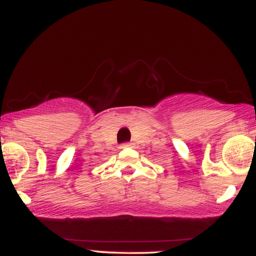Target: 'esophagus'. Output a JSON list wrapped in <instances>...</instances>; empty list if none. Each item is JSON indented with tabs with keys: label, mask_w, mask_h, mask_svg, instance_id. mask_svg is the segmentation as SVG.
Wrapping results in <instances>:
<instances>
[{
	"label": "esophagus",
	"mask_w": 256,
	"mask_h": 256,
	"mask_svg": "<svg viewBox=\"0 0 256 256\" xmlns=\"http://www.w3.org/2000/svg\"><path fill=\"white\" fill-rule=\"evenodd\" d=\"M132 146H134V143H124V144H122V148H130Z\"/></svg>",
	"instance_id": "esophagus-1"
}]
</instances>
